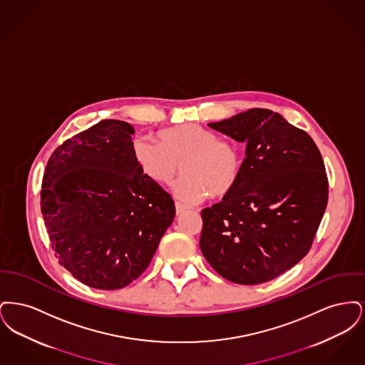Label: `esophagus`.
Wrapping results in <instances>:
<instances>
[{"mask_svg": "<svg viewBox=\"0 0 365 365\" xmlns=\"http://www.w3.org/2000/svg\"><path fill=\"white\" fill-rule=\"evenodd\" d=\"M175 209H176V215H182L183 212H186L187 207L183 205V204H180V202H176V204H175Z\"/></svg>", "mask_w": 365, "mask_h": 365, "instance_id": "34e87169", "label": "esophagus"}]
</instances>
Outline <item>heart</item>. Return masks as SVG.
Wrapping results in <instances>:
<instances>
[{
    "instance_id": "obj_1",
    "label": "heart",
    "mask_w": 365,
    "mask_h": 365,
    "mask_svg": "<svg viewBox=\"0 0 365 365\" xmlns=\"http://www.w3.org/2000/svg\"><path fill=\"white\" fill-rule=\"evenodd\" d=\"M131 153L139 171L158 185H170L182 163V176L173 187L176 200L197 204L210 194L222 198L237 186L242 173V153L195 123L158 131V142L137 137Z\"/></svg>"
}]
</instances>
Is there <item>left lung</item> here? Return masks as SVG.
Masks as SVG:
<instances>
[{"mask_svg": "<svg viewBox=\"0 0 365 365\" xmlns=\"http://www.w3.org/2000/svg\"><path fill=\"white\" fill-rule=\"evenodd\" d=\"M208 125L245 142L246 150L237 186L201 212V252L230 282L272 280L312 246L329 200L322 155L305 131L269 109Z\"/></svg>", "mask_w": 365, "mask_h": 365, "instance_id": "8db88e82", "label": "left lung"}]
</instances>
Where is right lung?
I'll use <instances>...</instances> for the list:
<instances>
[{
    "mask_svg": "<svg viewBox=\"0 0 365 365\" xmlns=\"http://www.w3.org/2000/svg\"><path fill=\"white\" fill-rule=\"evenodd\" d=\"M134 128L104 120L48 161L41 210L58 262L83 284L118 290L148 268L175 217L174 200L139 171Z\"/></svg>",
    "mask_w": 365,
    "mask_h": 365,
    "instance_id": "add662e5",
    "label": "right lung"
}]
</instances>
